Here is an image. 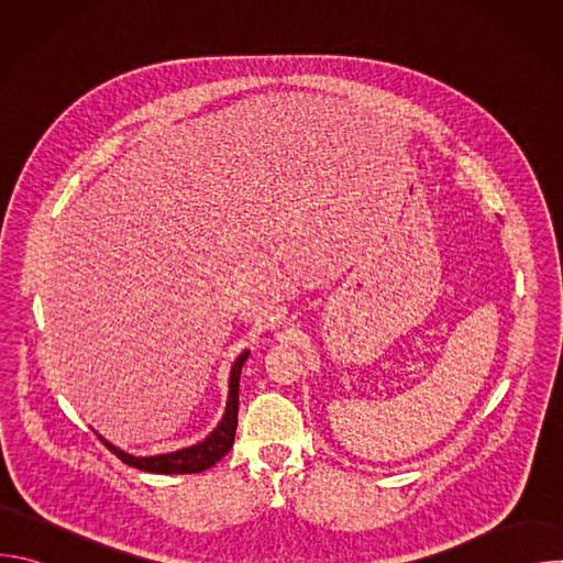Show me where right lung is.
<instances>
[{"mask_svg":"<svg viewBox=\"0 0 563 563\" xmlns=\"http://www.w3.org/2000/svg\"><path fill=\"white\" fill-rule=\"evenodd\" d=\"M250 352L245 350L240 354L231 369H229V394H227V406H224V415L220 419V423L213 428V432L207 434V439L176 450V452H167V454H153V456H135L131 452L120 450L118 445H113L111 441H107L100 432H96L100 437V441L126 465L144 470V472H153V474H196L202 470H209L211 465H216L233 445V437H235V426H238V387H240V372H243V365L247 361Z\"/></svg>","mask_w":563,"mask_h":563,"instance_id":"right-lung-1","label":"right lung"}]
</instances>
